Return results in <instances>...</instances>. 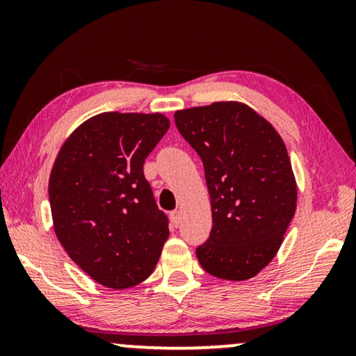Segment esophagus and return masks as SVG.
Instances as JSON below:
<instances>
[{
  "label": "esophagus",
  "mask_w": 356,
  "mask_h": 356,
  "mask_svg": "<svg viewBox=\"0 0 356 356\" xmlns=\"http://www.w3.org/2000/svg\"><path fill=\"white\" fill-rule=\"evenodd\" d=\"M170 220H172L173 227H179V223H181V212L179 211L170 212Z\"/></svg>",
  "instance_id": "1"
}]
</instances>
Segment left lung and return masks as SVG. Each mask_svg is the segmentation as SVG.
<instances>
[{
	"label": "left lung",
	"instance_id": "left-lung-1",
	"mask_svg": "<svg viewBox=\"0 0 356 356\" xmlns=\"http://www.w3.org/2000/svg\"><path fill=\"white\" fill-rule=\"evenodd\" d=\"M175 123L202 160L212 230L196 248L202 269L248 280L279 251L296 209V181L284 140L240 102L178 110Z\"/></svg>",
	"mask_w": 356,
	"mask_h": 356
}]
</instances>
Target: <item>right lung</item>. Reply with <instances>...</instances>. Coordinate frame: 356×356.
<instances>
[{
	"label": "right lung",
	"instance_id": "right-lung-1",
	"mask_svg": "<svg viewBox=\"0 0 356 356\" xmlns=\"http://www.w3.org/2000/svg\"><path fill=\"white\" fill-rule=\"evenodd\" d=\"M168 128L162 113L106 111L76 128L58 152L48 183L53 228L97 284L129 289L157 266L168 218L143 167Z\"/></svg>",
	"mask_w": 356,
	"mask_h": 356
}]
</instances>
